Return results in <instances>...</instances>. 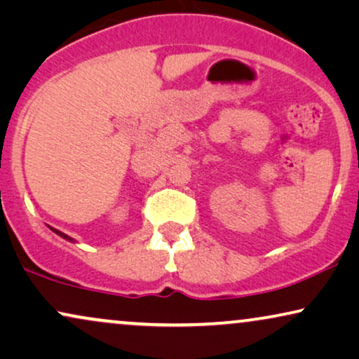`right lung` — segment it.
<instances>
[{"mask_svg":"<svg viewBox=\"0 0 359 359\" xmlns=\"http://www.w3.org/2000/svg\"><path fill=\"white\" fill-rule=\"evenodd\" d=\"M54 231H55V229H54ZM55 233H59V231H55ZM59 235H60V236H64V238H69V236H65L64 233H59Z\"/></svg>","mask_w":359,"mask_h":359,"instance_id":"add662e5","label":"right lung"}]
</instances>
